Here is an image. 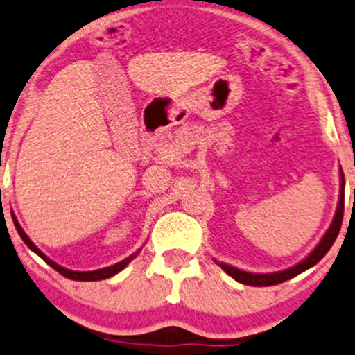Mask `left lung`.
Here are the masks:
<instances>
[{
  "mask_svg": "<svg viewBox=\"0 0 355 355\" xmlns=\"http://www.w3.org/2000/svg\"><path fill=\"white\" fill-rule=\"evenodd\" d=\"M340 177H342L340 200H338V207H337V212H335L334 221H331V226L328 227V231L325 233V236L322 238V241H320V243L316 245V248L313 250V252L309 253L308 257H306L303 262H300V263H297V266L287 268V270L274 272V274H252V272L240 270V268L231 267V266H227V263H219L223 270H225L226 274H230L231 277L234 279V281L241 282V284L263 287V286L281 284V282L289 281V279L296 277V275L301 274V272L308 270L309 267L316 266V263H318L320 260H322L323 257L327 255V252L331 248L334 241L337 240L338 231H340V226H342V218H344V185H345L344 171H342V168H340Z\"/></svg>",
  "mask_w": 355,
  "mask_h": 355,
  "instance_id": "8db88e82",
  "label": "left lung"
}]
</instances>
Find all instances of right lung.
<instances>
[{
	"instance_id": "right-lung-1",
	"label": "right lung",
	"mask_w": 355,
	"mask_h": 355,
	"mask_svg": "<svg viewBox=\"0 0 355 355\" xmlns=\"http://www.w3.org/2000/svg\"><path fill=\"white\" fill-rule=\"evenodd\" d=\"M13 223H15V227H17L18 234H20L21 240H24L25 243H27L28 248L32 250V252H35L37 255L40 257V259L46 260V263H49V266H51L52 268H54V270H58L59 274L64 275V277L71 279V281H102V279H109V277H112V275L119 274V272H121L122 268H124L125 266H128V263L130 262V260H132L134 257H136V253H134V255L128 257V259L122 260V262L115 263V266H112V267L100 268V270H92V272H76V270H68V268H64V267L58 266V263H55V262H52V260L49 259V257L44 255V253L40 252V250L37 248V246L33 245L32 241H30V238L27 236V234H25V231L21 230L20 225H18V221H17V218H15V216H13Z\"/></svg>"
}]
</instances>
